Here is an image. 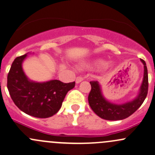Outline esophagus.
Listing matches in <instances>:
<instances>
[{"instance_id": "esophagus-1", "label": "esophagus", "mask_w": 155, "mask_h": 155, "mask_svg": "<svg viewBox=\"0 0 155 155\" xmlns=\"http://www.w3.org/2000/svg\"><path fill=\"white\" fill-rule=\"evenodd\" d=\"M82 81H83V78L82 77V76H78V77H76V84H79V83H80Z\"/></svg>"}]
</instances>
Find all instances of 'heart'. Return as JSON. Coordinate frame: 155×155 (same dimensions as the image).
Wrapping results in <instances>:
<instances>
[{
  "label": "heart",
  "instance_id": "heart-1",
  "mask_svg": "<svg viewBox=\"0 0 155 155\" xmlns=\"http://www.w3.org/2000/svg\"><path fill=\"white\" fill-rule=\"evenodd\" d=\"M105 64H106V62L102 59H97L92 62V64L96 67H103L105 66Z\"/></svg>",
  "mask_w": 155,
  "mask_h": 155
}]
</instances>
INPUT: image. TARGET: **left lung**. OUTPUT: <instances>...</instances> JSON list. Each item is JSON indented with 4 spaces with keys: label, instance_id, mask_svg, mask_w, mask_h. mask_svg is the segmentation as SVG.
Instances as JSON below:
<instances>
[{
    "label": "left lung",
    "instance_id": "8db88e82",
    "mask_svg": "<svg viewBox=\"0 0 155 155\" xmlns=\"http://www.w3.org/2000/svg\"><path fill=\"white\" fill-rule=\"evenodd\" d=\"M140 60L144 65V76L139 94L131 102L122 105L110 103L102 96L99 82L97 81L90 82L91 90L88 95V102L91 109L97 116L106 120H123L131 116L141 106L148 94L149 79L146 62L144 60Z\"/></svg>",
    "mask_w": 155,
    "mask_h": 155
}]
</instances>
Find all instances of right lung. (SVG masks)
<instances>
[{
	"label": "right lung",
	"instance_id": "obj_1",
	"mask_svg": "<svg viewBox=\"0 0 155 155\" xmlns=\"http://www.w3.org/2000/svg\"><path fill=\"white\" fill-rule=\"evenodd\" d=\"M27 54L14 60L7 76V88L15 105L27 114L38 118L53 116L61 108L67 93L75 87V82L59 80L35 82L29 80L22 69Z\"/></svg>",
	"mask_w": 155,
	"mask_h": 155
}]
</instances>
